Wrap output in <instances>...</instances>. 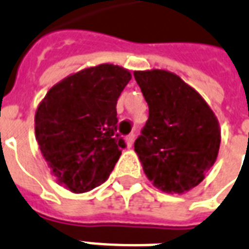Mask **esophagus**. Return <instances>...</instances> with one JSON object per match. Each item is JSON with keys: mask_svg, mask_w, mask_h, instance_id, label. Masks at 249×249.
I'll return each mask as SVG.
<instances>
[{"mask_svg": "<svg viewBox=\"0 0 249 249\" xmlns=\"http://www.w3.org/2000/svg\"><path fill=\"white\" fill-rule=\"evenodd\" d=\"M134 140H135V135L134 134H130L128 136H126V145L127 146H131L134 144Z\"/></svg>", "mask_w": 249, "mask_h": 249, "instance_id": "obj_1", "label": "esophagus"}]
</instances>
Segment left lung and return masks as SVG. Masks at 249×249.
I'll return each instance as SVG.
<instances>
[{"mask_svg": "<svg viewBox=\"0 0 249 249\" xmlns=\"http://www.w3.org/2000/svg\"><path fill=\"white\" fill-rule=\"evenodd\" d=\"M149 117L135 152L152 184L182 195L203 182L221 144L218 119L197 90L166 70L135 71Z\"/></svg>", "mask_w": 249, "mask_h": 249, "instance_id": "left-lung-1", "label": "left lung"}]
</instances>
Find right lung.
<instances>
[{"label":"right lung","mask_w":249,"mask_h":249,"mask_svg":"<svg viewBox=\"0 0 249 249\" xmlns=\"http://www.w3.org/2000/svg\"><path fill=\"white\" fill-rule=\"evenodd\" d=\"M131 80L124 67L103 63L71 74L48 90L35 114V135L58 184L74 194L109 178L124 140L117 101Z\"/></svg>","instance_id":"obj_1"}]
</instances>
